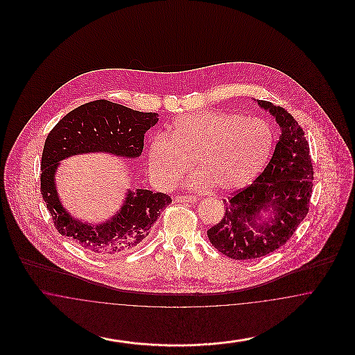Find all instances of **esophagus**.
<instances>
[{
    "label": "esophagus",
    "mask_w": 355,
    "mask_h": 355,
    "mask_svg": "<svg viewBox=\"0 0 355 355\" xmlns=\"http://www.w3.org/2000/svg\"><path fill=\"white\" fill-rule=\"evenodd\" d=\"M174 201L175 202H196L197 201V198L196 197H193V196H177L175 198H174Z\"/></svg>",
    "instance_id": "1"
}]
</instances>
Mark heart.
Returning a JSON list of instances; mask_svg holds the SVG:
<instances>
[{
  "label": "heart",
  "mask_w": 355,
  "mask_h": 355,
  "mask_svg": "<svg viewBox=\"0 0 355 355\" xmlns=\"http://www.w3.org/2000/svg\"><path fill=\"white\" fill-rule=\"evenodd\" d=\"M275 132L270 122L229 112H202L174 121L169 135H154L149 170L157 185H174L190 170L194 187L232 191L249 185L270 159Z\"/></svg>",
  "instance_id": "obj_1"
}]
</instances>
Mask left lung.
<instances>
[{
    "label": "left lung",
    "mask_w": 355,
    "mask_h": 355,
    "mask_svg": "<svg viewBox=\"0 0 355 355\" xmlns=\"http://www.w3.org/2000/svg\"><path fill=\"white\" fill-rule=\"evenodd\" d=\"M281 128L270 162L252 185L225 201L223 218L207 230L211 245L229 258L257 259L284 246L304 220L313 189V164L304 132L281 106L257 100ZM261 211L271 217L261 220Z\"/></svg>",
    "instance_id": "1"
}]
</instances>
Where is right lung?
Returning <instances> with one entry per match:
<instances>
[{
    "label": "right lung",
    "instance_id": "add662e5",
    "mask_svg": "<svg viewBox=\"0 0 355 355\" xmlns=\"http://www.w3.org/2000/svg\"><path fill=\"white\" fill-rule=\"evenodd\" d=\"M158 122L157 113H142L119 103L97 100L76 107L48 135L41 159V194L61 236L98 255H121L141 246L161 211L171 202L168 194L128 189L119 211L98 225L74 218L60 201L55 171L71 155L109 153L137 158L145 133Z\"/></svg>",
    "mask_w": 355,
    "mask_h": 355
}]
</instances>
